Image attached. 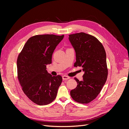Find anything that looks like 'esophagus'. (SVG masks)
I'll return each instance as SVG.
<instances>
[{
	"label": "esophagus",
	"instance_id": "34e87169",
	"mask_svg": "<svg viewBox=\"0 0 129 129\" xmlns=\"http://www.w3.org/2000/svg\"><path fill=\"white\" fill-rule=\"evenodd\" d=\"M70 79V77L69 76H67L66 75H63V76H62V79H63V80H68Z\"/></svg>",
	"mask_w": 129,
	"mask_h": 129
}]
</instances>
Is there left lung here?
I'll list each match as a JSON object with an SVG mask.
<instances>
[{
  "mask_svg": "<svg viewBox=\"0 0 129 129\" xmlns=\"http://www.w3.org/2000/svg\"><path fill=\"white\" fill-rule=\"evenodd\" d=\"M69 40L76 52L74 67H82L84 72L82 81L74 78L77 85L71 91V96L77 103L88 104L99 95L107 81L106 53L101 42L91 35L70 34Z\"/></svg>",
  "mask_w": 129,
  "mask_h": 129,
  "instance_id": "8db88e82",
  "label": "left lung"
}]
</instances>
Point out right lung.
Segmentation results:
<instances>
[{
	"label": "right lung",
	"instance_id": "obj_1",
	"mask_svg": "<svg viewBox=\"0 0 129 129\" xmlns=\"http://www.w3.org/2000/svg\"><path fill=\"white\" fill-rule=\"evenodd\" d=\"M64 35H36L25 44L17 58V76L22 91L33 102L45 105L55 99L62 78L50 75L46 65Z\"/></svg>",
	"mask_w": 129,
	"mask_h": 129
}]
</instances>
